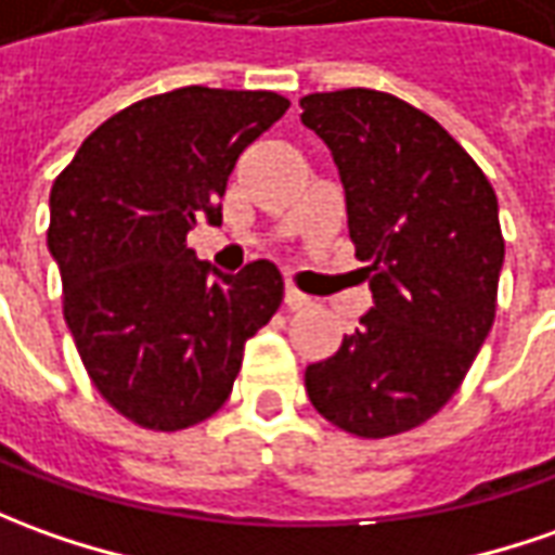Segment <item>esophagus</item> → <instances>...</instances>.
I'll list each match as a JSON object with an SVG mask.
<instances>
[{"label":"esophagus","mask_w":555,"mask_h":555,"mask_svg":"<svg viewBox=\"0 0 555 555\" xmlns=\"http://www.w3.org/2000/svg\"><path fill=\"white\" fill-rule=\"evenodd\" d=\"M309 304H312V300H309L304 292H297L294 285H288V288H285V307L288 309H307Z\"/></svg>","instance_id":"34e87169"}]
</instances>
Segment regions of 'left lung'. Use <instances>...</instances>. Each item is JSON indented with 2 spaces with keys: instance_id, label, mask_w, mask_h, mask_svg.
Here are the masks:
<instances>
[{
  "instance_id": "left-lung-1",
  "label": "left lung",
  "mask_w": 555,
  "mask_h": 555,
  "mask_svg": "<svg viewBox=\"0 0 555 555\" xmlns=\"http://www.w3.org/2000/svg\"><path fill=\"white\" fill-rule=\"evenodd\" d=\"M300 108L340 169L373 292L340 349L307 367V395L349 435H404L459 391L495 322L499 197L431 115L391 93H309Z\"/></svg>"
}]
</instances>
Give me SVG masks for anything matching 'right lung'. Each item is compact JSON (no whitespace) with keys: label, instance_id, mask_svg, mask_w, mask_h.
Returning a JSON list of instances; mask_svg holds the SVG:
<instances>
[{"label":"right lung","instance_id":"obj_1","mask_svg":"<svg viewBox=\"0 0 555 555\" xmlns=\"http://www.w3.org/2000/svg\"><path fill=\"white\" fill-rule=\"evenodd\" d=\"M288 100L191 88L120 108L51 188L48 248L63 315L90 383L124 420L182 431L230 398L243 349L282 304L276 263L218 273L188 248L197 218L221 224L228 176Z\"/></svg>","mask_w":555,"mask_h":555}]
</instances>
